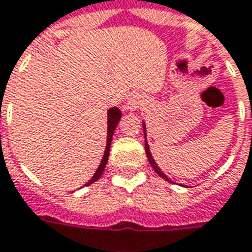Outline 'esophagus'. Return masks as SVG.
Returning a JSON list of instances; mask_svg holds the SVG:
<instances>
[{"label": "esophagus", "mask_w": 252, "mask_h": 252, "mask_svg": "<svg viewBox=\"0 0 252 252\" xmlns=\"http://www.w3.org/2000/svg\"><path fill=\"white\" fill-rule=\"evenodd\" d=\"M142 105H143V96L135 93V94H132V95L126 99V110H129V112H133V110H138Z\"/></svg>", "instance_id": "esophagus-1"}]
</instances>
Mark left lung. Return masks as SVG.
Returning a JSON list of instances; mask_svg holds the SVG:
<instances>
[{
	"instance_id": "obj_1",
	"label": "left lung",
	"mask_w": 252,
	"mask_h": 252,
	"mask_svg": "<svg viewBox=\"0 0 252 252\" xmlns=\"http://www.w3.org/2000/svg\"><path fill=\"white\" fill-rule=\"evenodd\" d=\"M143 132H144V146H146V156H147V158H149V162L151 163V166H153V169L156 170L158 175L162 177L163 180H166V181H169V183H172L168 176L165 175L162 170L159 169V166H158V163L156 162V159L153 158V154H151V151H150V146H149V143H147V139H146V136H147V135H146V123H144V121H143Z\"/></svg>"
}]
</instances>
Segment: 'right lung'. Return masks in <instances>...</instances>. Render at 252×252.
Segmentation results:
<instances>
[{
	"label": "right lung",
	"instance_id": "right-lung-1",
	"mask_svg": "<svg viewBox=\"0 0 252 252\" xmlns=\"http://www.w3.org/2000/svg\"><path fill=\"white\" fill-rule=\"evenodd\" d=\"M121 119V110L119 108H110L108 110V136H106V146H105V153H103V157H102L101 163H99V166L95 170V173L94 176L90 179L87 183H86V186H90V184H93V183H95L99 177L103 173V170H105V166H106V163H108V158H109V151H110V143H112V138H113V133L114 129H116V126L119 124V121Z\"/></svg>",
	"mask_w": 252,
	"mask_h": 252
}]
</instances>
